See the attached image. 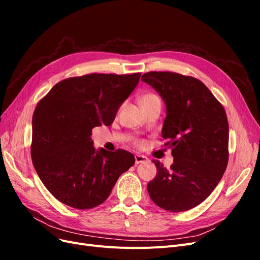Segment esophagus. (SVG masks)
<instances>
[{"label":"esophagus","instance_id":"1","mask_svg":"<svg viewBox=\"0 0 260 260\" xmlns=\"http://www.w3.org/2000/svg\"><path fill=\"white\" fill-rule=\"evenodd\" d=\"M136 164H141V162H145L148 160V158L146 156L144 155H140V154H137L136 156Z\"/></svg>","mask_w":260,"mask_h":260}]
</instances>
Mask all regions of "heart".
I'll return each mask as SVG.
<instances>
[{"label": "heart", "instance_id": "obj_1", "mask_svg": "<svg viewBox=\"0 0 260 260\" xmlns=\"http://www.w3.org/2000/svg\"><path fill=\"white\" fill-rule=\"evenodd\" d=\"M149 96H155V95H145V96H143V98H149ZM142 98V99H143Z\"/></svg>", "mask_w": 260, "mask_h": 260}]
</instances>
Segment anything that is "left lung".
<instances>
[{
    "mask_svg": "<svg viewBox=\"0 0 260 260\" xmlns=\"http://www.w3.org/2000/svg\"><path fill=\"white\" fill-rule=\"evenodd\" d=\"M166 106L161 136L169 142V169L153 160L156 177L147 183L152 201L168 211L188 210L205 201L221 180L229 159V123L224 108L193 77L151 72L141 78Z\"/></svg>",
    "mask_w": 260,
    "mask_h": 260,
    "instance_id": "obj_1",
    "label": "left lung"
}]
</instances>
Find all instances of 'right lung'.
Here are the masks:
<instances>
[{
    "mask_svg": "<svg viewBox=\"0 0 260 260\" xmlns=\"http://www.w3.org/2000/svg\"><path fill=\"white\" fill-rule=\"evenodd\" d=\"M141 74H90L55 84L32 116L31 158L39 178L62 204L90 209L106 201L131 153L93 146L91 132L111 125L118 109L139 83Z\"/></svg>",
    "mask_w": 260,
    "mask_h": 260,
    "instance_id": "obj_1",
    "label": "right lung"
}]
</instances>
